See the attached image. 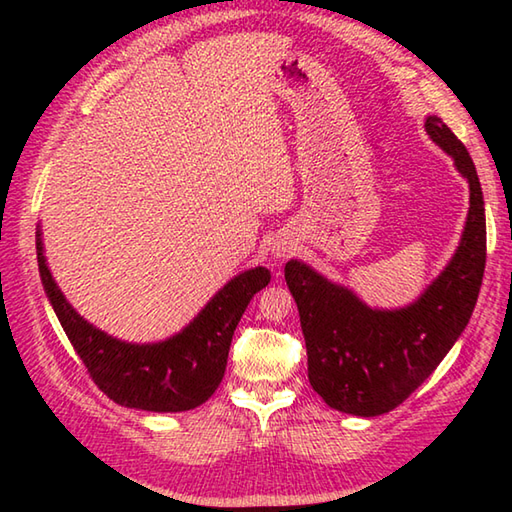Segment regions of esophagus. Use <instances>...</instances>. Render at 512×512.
<instances>
[{"instance_id": "34e87169", "label": "esophagus", "mask_w": 512, "mask_h": 512, "mask_svg": "<svg viewBox=\"0 0 512 512\" xmlns=\"http://www.w3.org/2000/svg\"><path fill=\"white\" fill-rule=\"evenodd\" d=\"M290 253H292V246H288V244L275 246V255H277V257H288Z\"/></svg>"}]
</instances>
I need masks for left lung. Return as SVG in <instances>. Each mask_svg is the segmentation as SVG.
<instances>
[{"label": "left lung", "mask_w": 512, "mask_h": 512, "mask_svg": "<svg viewBox=\"0 0 512 512\" xmlns=\"http://www.w3.org/2000/svg\"><path fill=\"white\" fill-rule=\"evenodd\" d=\"M427 134L469 180L471 209L451 264L413 306L369 310L350 290L334 286L301 262L286 264L297 301L314 391L354 416H380L402 405L458 341L480 295L486 266V217L480 178L462 140L429 116Z\"/></svg>", "instance_id": "left-lung-1"}]
</instances>
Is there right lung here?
I'll use <instances>...</instances> for the list:
<instances>
[{
	"label": "right lung",
	"mask_w": 512,
	"mask_h": 512,
	"mask_svg": "<svg viewBox=\"0 0 512 512\" xmlns=\"http://www.w3.org/2000/svg\"><path fill=\"white\" fill-rule=\"evenodd\" d=\"M37 262L61 328L90 378L107 398L145 411H187L213 396L226 372L233 332L255 292L268 286L270 270L253 268L217 292L187 330L169 341L132 345L83 321L54 284L37 233Z\"/></svg>",
	"instance_id": "right-lung-1"
}]
</instances>
